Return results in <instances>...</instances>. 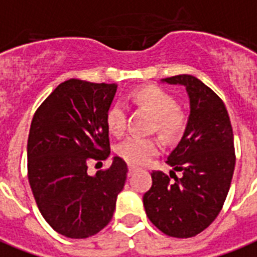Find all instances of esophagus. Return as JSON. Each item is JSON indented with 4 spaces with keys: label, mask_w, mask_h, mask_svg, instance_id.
<instances>
[{
    "label": "esophagus",
    "mask_w": 257,
    "mask_h": 257,
    "mask_svg": "<svg viewBox=\"0 0 257 257\" xmlns=\"http://www.w3.org/2000/svg\"><path fill=\"white\" fill-rule=\"evenodd\" d=\"M128 170H129V176H131V174H134L135 172H138L139 167L138 166H134V165H129Z\"/></svg>",
    "instance_id": "obj_1"
}]
</instances>
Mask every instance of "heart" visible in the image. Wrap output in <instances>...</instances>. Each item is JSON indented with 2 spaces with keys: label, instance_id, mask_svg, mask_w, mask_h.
Wrapping results in <instances>:
<instances>
[{
  "label": "heart",
  "instance_id": "b5f03b06",
  "mask_svg": "<svg viewBox=\"0 0 257 257\" xmlns=\"http://www.w3.org/2000/svg\"><path fill=\"white\" fill-rule=\"evenodd\" d=\"M135 98L144 104L158 118V129L166 136H173L181 131L184 118L178 111L177 100L172 95L158 87H147L140 90ZM107 126L114 135H122L126 126V106L117 102L107 113ZM161 150V142L155 138L129 136L118 144L117 153L121 158L134 165H144Z\"/></svg>",
  "mask_w": 257,
  "mask_h": 257
}]
</instances>
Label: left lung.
Here are the masks:
<instances>
[{
    "label": "left lung",
    "mask_w": 257,
    "mask_h": 257,
    "mask_svg": "<svg viewBox=\"0 0 257 257\" xmlns=\"http://www.w3.org/2000/svg\"><path fill=\"white\" fill-rule=\"evenodd\" d=\"M161 81L182 85L189 98L187 126L166 161L183 176L170 182L166 174L153 172L143 204L161 231L188 238L208 227L225 203L235 166L234 138L225 104L203 81L192 75Z\"/></svg>",
    "instance_id": "1"
}]
</instances>
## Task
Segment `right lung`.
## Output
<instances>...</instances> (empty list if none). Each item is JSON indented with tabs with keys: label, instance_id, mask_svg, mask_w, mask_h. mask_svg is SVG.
Instances as JSON below:
<instances>
[{
	"label": "right lung",
	"instance_id": "1",
	"mask_svg": "<svg viewBox=\"0 0 257 257\" xmlns=\"http://www.w3.org/2000/svg\"><path fill=\"white\" fill-rule=\"evenodd\" d=\"M117 85L69 79L34 115L27 144L28 180L38 208L57 233L87 238L109 223L128 167L118 157L90 176V161L110 155L107 113Z\"/></svg>",
	"mask_w": 257,
	"mask_h": 257
}]
</instances>
